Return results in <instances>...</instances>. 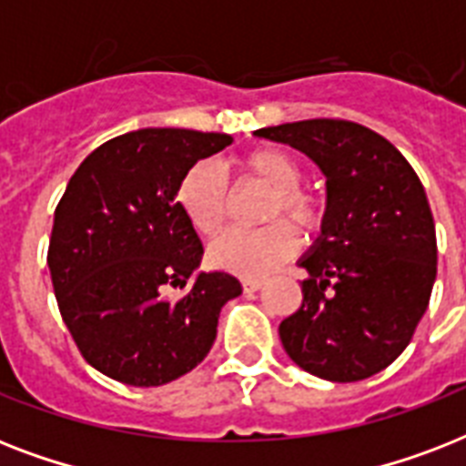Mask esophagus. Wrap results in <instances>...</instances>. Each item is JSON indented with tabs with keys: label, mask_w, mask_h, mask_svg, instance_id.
<instances>
[{
	"label": "esophagus",
	"mask_w": 466,
	"mask_h": 466,
	"mask_svg": "<svg viewBox=\"0 0 466 466\" xmlns=\"http://www.w3.org/2000/svg\"><path fill=\"white\" fill-rule=\"evenodd\" d=\"M261 285V278H241V288H244V292H256Z\"/></svg>",
	"instance_id": "obj_1"
}]
</instances>
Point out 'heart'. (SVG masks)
I'll list each match as a JSON object with an SVG mask.
<instances>
[{
  "label": "heart",
  "mask_w": 466,
  "mask_h": 466,
  "mask_svg": "<svg viewBox=\"0 0 466 466\" xmlns=\"http://www.w3.org/2000/svg\"><path fill=\"white\" fill-rule=\"evenodd\" d=\"M241 168L254 181L273 190L266 219L273 225L261 229H232L212 241L210 261L239 276H266L298 254L299 237L295 227L282 222L288 217L305 234H319L326 227V200L305 188V164L288 149L256 147L241 157ZM176 200L190 227L203 237L225 229L232 205V188L225 171L215 161H196L181 176ZM279 222L276 223L275 219Z\"/></svg>",
  "instance_id": "b5f03b06"
}]
</instances>
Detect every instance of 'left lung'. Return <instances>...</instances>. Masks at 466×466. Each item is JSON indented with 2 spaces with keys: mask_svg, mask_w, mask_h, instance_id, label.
Listing matches in <instances>:
<instances>
[{
  "mask_svg": "<svg viewBox=\"0 0 466 466\" xmlns=\"http://www.w3.org/2000/svg\"><path fill=\"white\" fill-rule=\"evenodd\" d=\"M256 135L311 157L329 193L326 227L299 263L302 305L278 326L285 353L321 380H368L411 343L431 302L438 244L426 190L390 140L350 120Z\"/></svg>",
  "mask_w": 466,
  "mask_h": 466,
  "instance_id": "obj_1",
  "label": "left lung"
}]
</instances>
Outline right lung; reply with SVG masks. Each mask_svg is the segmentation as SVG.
Here are the masks:
<instances>
[{"label": "right lung", "mask_w": 466, "mask_h": 466, "mask_svg": "<svg viewBox=\"0 0 466 466\" xmlns=\"http://www.w3.org/2000/svg\"><path fill=\"white\" fill-rule=\"evenodd\" d=\"M229 135L145 127L96 147L55 208L47 266L79 353L133 387H159L210 353L219 309L241 295L229 273H200L203 244L176 200L181 176Z\"/></svg>", "instance_id": "add662e5"}]
</instances>
